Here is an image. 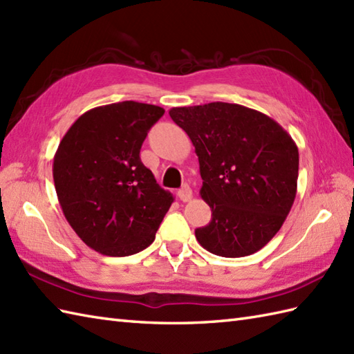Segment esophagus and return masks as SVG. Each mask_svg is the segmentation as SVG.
<instances>
[{
  "instance_id": "esophagus-1",
  "label": "esophagus",
  "mask_w": 354,
  "mask_h": 354,
  "mask_svg": "<svg viewBox=\"0 0 354 354\" xmlns=\"http://www.w3.org/2000/svg\"><path fill=\"white\" fill-rule=\"evenodd\" d=\"M178 197L183 202H188V201H192V197H193V192H192V188L188 187V185H184L183 188H180V190L178 192Z\"/></svg>"
}]
</instances>
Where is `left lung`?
I'll use <instances>...</instances> for the list:
<instances>
[{
  "mask_svg": "<svg viewBox=\"0 0 354 354\" xmlns=\"http://www.w3.org/2000/svg\"><path fill=\"white\" fill-rule=\"evenodd\" d=\"M199 158L211 221L196 229L203 249L225 258L261 250L282 227L297 193L299 149L267 114L211 102L169 111Z\"/></svg>",
  "mask_w": 354,
  "mask_h": 354,
  "instance_id": "left-lung-1",
  "label": "left lung"
}]
</instances>
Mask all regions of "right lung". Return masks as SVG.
<instances>
[{
	"mask_svg": "<svg viewBox=\"0 0 354 354\" xmlns=\"http://www.w3.org/2000/svg\"><path fill=\"white\" fill-rule=\"evenodd\" d=\"M162 114L136 101L96 106L62 138L53 164L57 197L90 249L129 257L153 243L174 196L145 167L140 149Z\"/></svg>",
	"mask_w": 354,
	"mask_h": 354,
	"instance_id": "add662e5",
	"label": "right lung"
}]
</instances>
